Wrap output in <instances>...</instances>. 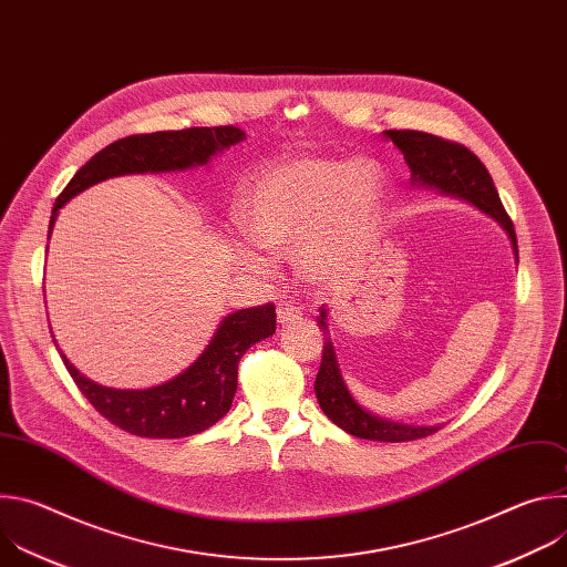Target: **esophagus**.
<instances>
[{
  "label": "esophagus",
  "mask_w": 567,
  "mask_h": 567,
  "mask_svg": "<svg viewBox=\"0 0 567 567\" xmlns=\"http://www.w3.org/2000/svg\"><path fill=\"white\" fill-rule=\"evenodd\" d=\"M300 318V307L291 300H285L280 302L278 307V322L280 326H285V322H291V320H298Z\"/></svg>",
  "instance_id": "1"
}]
</instances>
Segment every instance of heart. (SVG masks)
<instances>
[{
  "label": "heart",
  "mask_w": 567,
  "mask_h": 567,
  "mask_svg": "<svg viewBox=\"0 0 567 567\" xmlns=\"http://www.w3.org/2000/svg\"><path fill=\"white\" fill-rule=\"evenodd\" d=\"M383 195L379 166L337 158H296L262 173L241 197L239 221L269 251L300 245L302 271L320 282L337 280L377 219ZM254 269L265 260L245 254Z\"/></svg>",
  "instance_id": "1"
}]
</instances>
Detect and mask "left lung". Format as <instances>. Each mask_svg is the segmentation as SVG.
Wrapping results in <instances>:
<instances>
[{"instance_id":"8db88e82","label":"left lung","mask_w":567,"mask_h":567,"mask_svg":"<svg viewBox=\"0 0 567 567\" xmlns=\"http://www.w3.org/2000/svg\"><path fill=\"white\" fill-rule=\"evenodd\" d=\"M383 134L403 152V158H406L415 184L433 186L442 193L457 195L471 202L473 206H477L480 210L492 215L507 230L514 254L518 258L514 221L498 197V190L494 186L489 171L484 168L482 161L466 145L429 134V132H420V130H385ZM326 316H328L326 307H320V316H316V320H318V328L322 330V337H326V343H322V359H320L313 390L322 413H326L346 433L363 440L411 442V440H422L437 433L440 426L396 424V422H388L377 415H370L359 406L341 377L334 346L328 337Z\"/></svg>"}]
</instances>
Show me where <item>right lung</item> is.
Segmentation results:
<instances>
[{
  "mask_svg": "<svg viewBox=\"0 0 567 567\" xmlns=\"http://www.w3.org/2000/svg\"><path fill=\"white\" fill-rule=\"evenodd\" d=\"M245 138L235 125L188 127L173 132L132 134L118 138L94 154L58 195L49 235L58 210L78 193L118 175L166 173L204 166L210 156ZM276 332V307L271 302L239 309L221 320V326L202 357L173 381L150 390H114L80 374L60 352L64 368L78 390L114 426L154 440L197 435L217 424L230 409L237 390V363L258 341Z\"/></svg>",
  "mask_w": 567,
  "mask_h": 567,
  "instance_id": "right-lung-1",
  "label": "right lung"
}]
</instances>
